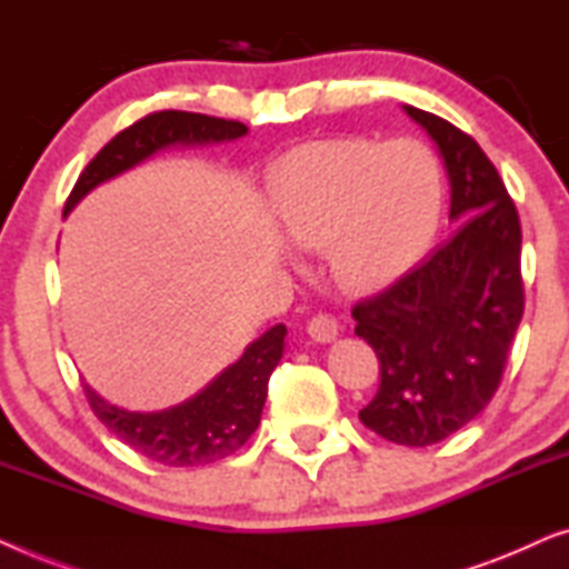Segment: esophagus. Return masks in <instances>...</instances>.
<instances>
[{
  "instance_id": "1",
  "label": "esophagus",
  "mask_w": 569,
  "mask_h": 569,
  "mask_svg": "<svg viewBox=\"0 0 569 569\" xmlns=\"http://www.w3.org/2000/svg\"><path fill=\"white\" fill-rule=\"evenodd\" d=\"M306 331L310 333V339L313 341H321V345H326V341H331L333 337L339 333V326L337 321L329 313H316L308 318L306 323Z\"/></svg>"
}]
</instances>
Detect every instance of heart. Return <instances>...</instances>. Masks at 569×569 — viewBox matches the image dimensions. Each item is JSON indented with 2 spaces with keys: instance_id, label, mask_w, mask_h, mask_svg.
<instances>
[{
  "instance_id": "heart-1",
  "label": "heart",
  "mask_w": 569,
  "mask_h": 569,
  "mask_svg": "<svg viewBox=\"0 0 569 569\" xmlns=\"http://www.w3.org/2000/svg\"><path fill=\"white\" fill-rule=\"evenodd\" d=\"M440 199L438 158L417 139H326L287 154L271 178L279 232L298 251H321L345 292L399 279L430 246Z\"/></svg>"
}]
</instances>
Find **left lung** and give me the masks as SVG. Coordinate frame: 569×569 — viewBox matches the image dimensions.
I'll list each match as a JSON object with an SVG mask.
<instances>
[{
    "mask_svg": "<svg viewBox=\"0 0 569 569\" xmlns=\"http://www.w3.org/2000/svg\"><path fill=\"white\" fill-rule=\"evenodd\" d=\"M403 111L446 160L458 228L393 284L357 302L352 318L380 365L362 425L396 446L427 448L492 401L526 295L518 209L492 160L440 116Z\"/></svg>",
    "mask_w": 569,
    "mask_h": 569,
    "instance_id": "left-lung-1",
    "label": "left lung"
}]
</instances>
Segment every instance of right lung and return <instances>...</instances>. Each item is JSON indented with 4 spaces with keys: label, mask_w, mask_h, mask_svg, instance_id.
<instances>
[{
    "label": "right lung",
    "mask_w": 569,
    "mask_h": 569,
    "mask_svg": "<svg viewBox=\"0 0 569 569\" xmlns=\"http://www.w3.org/2000/svg\"><path fill=\"white\" fill-rule=\"evenodd\" d=\"M246 123L214 119L189 111H154L119 131L77 178L64 212H69L90 189L108 178L137 166L160 147L168 144H207L238 139L246 134ZM287 329L277 323L246 349L236 365L212 380L191 401L154 415H139L113 407L82 383L90 409L116 438L137 453L162 466H207L222 461L243 448L261 422L267 401L269 376L282 360Z\"/></svg>",
    "instance_id": "1"
}]
</instances>
